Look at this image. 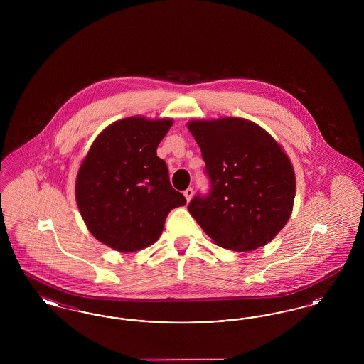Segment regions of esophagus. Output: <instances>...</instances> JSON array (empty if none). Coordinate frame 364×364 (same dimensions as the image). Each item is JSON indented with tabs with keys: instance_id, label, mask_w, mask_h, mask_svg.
<instances>
[{
	"instance_id": "esophagus-1",
	"label": "esophagus",
	"mask_w": 364,
	"mask_h": 364,
	"mask_svg": "<svg viewBox=\"0 0 364 364\" xmlns=\"http://www.w3.org/2000/svg\"><path fill=\"white\" fill-rule=\"evenodd\" d=\"M184 196H186L187 202H190L192 196H193V190L192 188H187V190L184 191Z\"/></svg>"
}]
</instances>
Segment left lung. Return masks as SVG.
I'll use <instances>...</instances> for the list:
<instances>
[{"mask_svg": "<svg viewBox=\"0 0 364 364\" xmlns=\"http://www.w3.org/2000/svg\"><path fill=\"white\" fill-rule=\"evenodd\" d=\"M210 178L208 196L188 211L215 244L252 251L272 242L288 223L296 195L294 166L267 131L240 117L191 120Z\"/></svg>", "mask_w": 364, "mask_h": 364, "instance_id": "8db88e82", "label": "left lung"}]
</instances>
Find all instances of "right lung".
I'll return each instance as SVG.
<instances>
[{"label":"right lung","instance_id":"1","mask_svg":"<svg viewBox=\"0 0 364 364\" xmlns=\"http://www.w3.org/2000/svg\"><path fill=\"white\" fill-rule=\"evenodd\" d=\"M172 125V119L127 117L92 141L76 176L75 196L87 229L105 245L120 252L151 245L169 211L187 203L156 156Z\"/></svg>","mask_w":364,"mask_h":364}]
</instances>
